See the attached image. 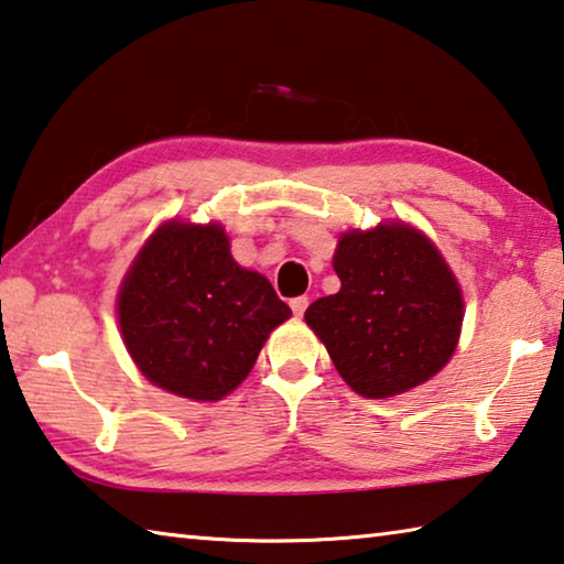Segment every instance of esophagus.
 Returning a JSON list of instances; mask_svg holds the SVG:
<instances>
[{"instance_id": "obj_1", "label": "esophagus", "mask_w": 564, "mask_h": 564, "mask_svg": "<svg viewBox=\"0 0 564 564\" xmlns=\"http://www.w3.org/2000/svg\"><path fill=\"white\" fill-rule=\"evenodd\" d=\"M305 308H308V299H305V295H299V299H291L293 316H303Z\"/></svg>"}]
</instances>
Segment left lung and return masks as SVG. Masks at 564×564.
I'll use <instances>...</instances> for the list:
<instances>
[{"mask_svg": "<svg viewBox=\"0 0 564 564\" xmlns=\"http://www.w3.org/2000/svg\"><path fill=\"white\" fill-rule=\"evenodd\" d=\"M333 269L340 291L311 303L305 323L358 395L393 398L441 373L465 305L431 238L408 224L352 228L340 236Z\"/></svg>", "mask_w": 564, "mask_h": 564, "instance_id": "obj_1", "label": "left lung"}]
</instances>
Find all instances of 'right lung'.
<instances>
[{
  "mask_svg": "<svg viewBox=\"0 0 564 564\" xmlns=\"http://www.w3.org/2000/svg\"><path fill=\"white\" fill-rule=\"evenodd\" d=\"M121 338L141 376L214 403L251 373L269 333L291 318L269 279L234 261L221 224H161L117 299Z\"/></svg>",
  "mask_w": 564,
  "mask_h": 564,
  "instance_id": "right-lung-1",
  "label": "right lung"
}]
</instances>
